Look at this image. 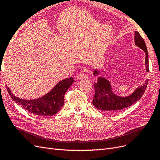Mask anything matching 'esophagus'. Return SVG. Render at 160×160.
Listing matches in <instances>:
<instances>
[{"label":"esophagus","mask_w":160,"mask_h":160,"mask_svg":"<svg viewBox=\"0 0 160 160\" xmlns=\"http://www.w3.org/2000/svg\"><path fill=\"white\" fill-rule=\"evenodd\" d=\"M77 77L79 78V79H83V78H88V77L86 75H85V71H80L78 73V75H77Z\"/></svg>","instance_id":"1"}]
</instances>
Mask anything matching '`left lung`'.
<instances>
[{
    "label": "left lung",
    "mask_w": 160,
    "mask_h": 160,
    "mask_svg": "<svg viewBox=\"0 0 160 160\" xmlns=\"http://www.w3.org/2000/svg\"><path fill=\"white\" fill-rule=\"evenodd\" d=\"M134 41L135 45L141 48L145 53V67L146 71L148 72V54L147 46L144 39L142 38L138 31H135ZM93 73L94 76L98 75L99 71L95 69ZM148 80H146L142 85L137 88L132 94L122 97L113 93L110 81L104 77H98L97 82L94 83L95 92L92 103L98 110L108 113L119 112L138 101L145 93L147 87Z\"/></svg>",
    "instance_id": "obj_1"
}]
</instances>
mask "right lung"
Listing matches in <instances>:
<instances>
[{
	"mask_svg": "<svg viewBox=\"0 0 160 160\" xmlns=\"http://www.w3.org/2000/svg\"><path fill=\"white\" fill-rule=\"evenodd\" d=\"M73 82L72 77L64 79L59 82L45 95L33 100L19 98L12 93L9 88L7 87V90L13 101L29 113L41 117L52 116L62 109L64 104V95Z\"/></svg>",
	"mask_w": 160,
	"mask_h": 160,
	"instance_id": "obj_1",
	"label": "right lung"
}]
</instances>
